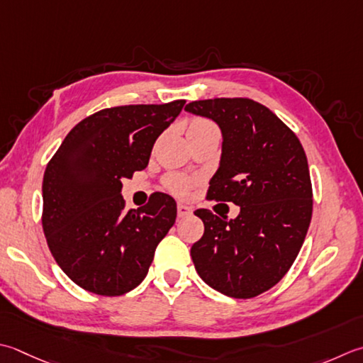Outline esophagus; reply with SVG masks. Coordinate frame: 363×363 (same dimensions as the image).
I'll return each instance as SVG.
<instances>
[{
    "instance_id": "34e87169",
    "label": "esophagus",
    "mask_w": 363,
    "mask_h": 363,
    "mask_svg": "<svg viewBox=\"0 0 363 363\" xmlns=\"http://www.w3.org/2000/svg\"><path fill=\"white\" fill-rule=\"evenodd\" d=\"M191 214V208L186 204H177V217H187Z\"/></svg>"
}]
</instances>
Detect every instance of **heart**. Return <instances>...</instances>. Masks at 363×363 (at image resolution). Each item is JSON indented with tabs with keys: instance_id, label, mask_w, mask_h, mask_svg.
<instances>
[{
	"instance_id": "obj_1",
	"label": "heart",
	"mask_w": 363,
	"mask_h": 363,
	"mask_svg": "<svg viewBox=\"0 0 363 363\" xmlns=\"http://www.w3.org/2000/svg\"><path fill=\"white\" fill-rule=\"evenodd\" d=\"M204 129H217V127L208 119H203V118L191 119V123L189 125V132L204 130ZM167 187L172 190L173 194L184 196V195H187V191L191 187V179L187 176H182V174H172L167 177Z\"/></svg>"
}]
</instances>
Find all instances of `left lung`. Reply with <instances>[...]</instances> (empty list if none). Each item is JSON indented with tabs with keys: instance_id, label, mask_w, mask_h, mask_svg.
<instances>
[{
	"instance_id": "obj_1",
	"label": "left lung",
	"mask_w": 363,
	"mask_h": 363,
	"mask_svg": "<svg viewBox=\"0 0 363 363\" xmlns=\"http://www.w3.org/2000/svg\"><path fill=\"white\" fill-rule=\"evenodd\" d=\"M186 110L222 130V157L208 198L240 208L231 220L195 211L204 234L191 245V259L211 288L250 299L285 277L307 236L313 211L307 155L296 133L252 99L195 101Z\"/></svg>"
}]
</instances>
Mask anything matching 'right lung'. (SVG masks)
<instances>
[{
	"instance_id": "1",
	"label": "right lung",
	"mask_w": 363,
	"mask_h": 363,
	"mask_svg": "<svg viewBox=\"0 0 363 363\" xmlns=\"http://www.w3.org/2000/svg\"><path fill=\"white\" fill-rule=\"evenodd\" d=\"M186 101L123 105L80 121L48 162L42 228L55 261L78 286L99 296L137 288L176 220V201L151 195L125 212L123 179L147 167L159 135Z\"/></svg>"
}]
</instances>
